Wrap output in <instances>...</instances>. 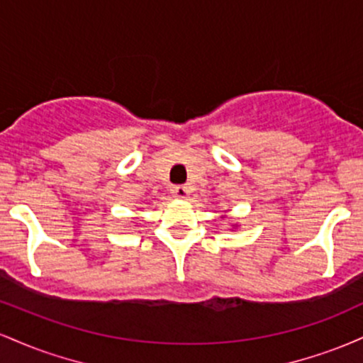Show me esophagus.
<instances>
[{
    "instance_id": "1",
    "label": "esophagus",
    "mask_w": 363,
    "mask_h": 363,
    "mask_svg": "<svg viewBox=\"0 0 363 363\" xmlns=\"http://www.w3.org/2000/svg\"><path fill=\"white\" fill-rule=\"evenodd\" d=\"M189 187L187 186H176L172 189V194L176 196V198H181V199H184V198H187V196H189Z\"/></svg>"
}]
</instances>
